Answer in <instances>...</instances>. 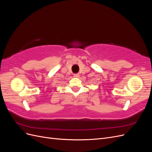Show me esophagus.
Here are the masks:
<instances>
[{"label": "esophagus", "instance_id": "34e87169", "mask_svg": "<svg viewBox=\"0 0 152 152\" xmlns=\"http://www.w3.org/2000/svg\"><path fill=\"white\" fill-rule=\"evenodd\" d=\"M74 77H79V74H78V73H75L74 75H73Z\"/></svg>", "mask_w": 152, "mask_h": 152}]
</instances>
